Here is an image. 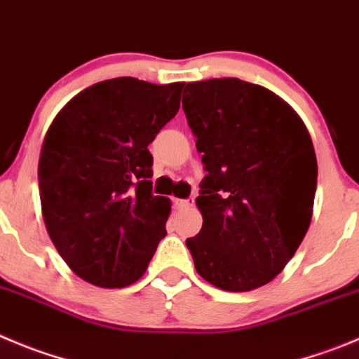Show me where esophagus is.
Wrapping results in <instances>:
<instances>
[{
  "instance_id": "1",
  "label": "esophagus",
  "mask_w": 359,
  "mask_h": 359,
  "mask_svg": "<svg viewBox=\"0 0 359 359\" xmlns=\"http://www.w3.org/2000/svg\"><path fill=\"white\" fill-rule=\"evenodd\" d=\"M175 205L179 207V209H193V207H195V198L175 200Z\"/></svg>"
}]
</instances>
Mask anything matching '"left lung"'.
Here are the masks:
<instances>
[{
    "instance_id": "1",
    "label": "left lung",
    "mask_w": 359,
    "mask_h": 359,
    "mask_svg": "<svg viewBox=\"0 0 359 359\" xmlns=\"http://www.w3.org/2000/svg\"><path fill=\"white\" fill-rule=\"evenodd\" d=\"M182 109L207 175L203 225L186 241L200 276L229 292L276 278L310 226L317 157L301 116L280 95L237 78L184 85Z\"/></svg>"
}]
</instances>
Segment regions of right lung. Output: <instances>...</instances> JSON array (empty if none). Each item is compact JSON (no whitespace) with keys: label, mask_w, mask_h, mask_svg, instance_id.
Returning <instances> with one entry per match:
<instances>
[{"label":"right lung","mask_w":359,"mask_h":359,"mask_svg":"<svg viewBox=\"0 0 359 359\" xmlns=\"http://www.w3.org/2000/svg\"><path fill=\"white\" fill-rule=\"evenodd\" d=\"M184 83L115 78L60 109L39 159L40 205L60 257L81 280L122 289L145 274L172 202L152 195L149 145L180 106Z\"/></svg>","instance_id":"add662e5"}]
</instances>
